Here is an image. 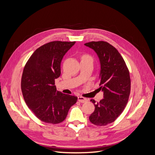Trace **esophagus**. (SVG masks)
Wrapping results in <instances>:
<instances>
[{
	"instance_id": "34e87169",
	"label": "esophagus",
	"mask_w": 155,
	"mask_h": 155,
	"mask_svg": "<svg viewBox=\"0 0 155 155\" xmlns=\"http://www.w3.org/2000/svg\"><path fill=\"white\" fill-rule=\"evenodd\" d=\"M78 101L80 102V103H85V102H87L88 101V100L87 99V98L84 97H82V96H79L78 97Z\"/></svg>"
}]
</instances>
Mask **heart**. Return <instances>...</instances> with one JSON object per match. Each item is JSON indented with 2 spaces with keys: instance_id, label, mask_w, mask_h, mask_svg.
I'll use <instances>...</instances> for the list:
<instances>
[{
  "instance_id": "1",
  "label": "heart",
  "mask_w": 155,
  "mask_h": 155,
  "mask_svg": "<svg viewBox=\"0 0 155 155\" xmlns=\"http://www.w3.org/2000/svg\"><path fill=\"white\" fill-rule=\"evenodd\" d=\"M83 58H86V59H91L92 60V58L91 57L90 55H84L83 56Z\"/></svg>"
}]
</instances>
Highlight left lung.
Returning a JSON list of instances; mask_svg holds the SVG:
<instances>
[{"instance_id": "8db88e82", "label": "left lung", "mask_w": 155, "mask_h": 155, "mask_svg": "<svg viewBox=\"0 0 155 155\" xmlns=\"http://www.w3.org/2000/svg\"><path fill=\"white\" fill-rule=\"evenodd\" d=\"M85 45L94 50L100 59V85L104 97L97 103L91 100L95 109L89 120L95 125L105 126L114 122L127 104L130 92L129 71L118 51L107 42L92 41Z\"/></svg>"}]
</instances>
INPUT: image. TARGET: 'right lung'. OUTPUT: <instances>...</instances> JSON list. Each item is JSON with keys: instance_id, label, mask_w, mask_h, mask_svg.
<instances>
[{"instance_id": "right-lung-1", "label": "right lung", "mask_w": 155, "mask_h": 155, "mask_svg": "<svg viewBox=\"0 0 155 155\" xmlns=\"http://www.w3.org/2000/svg\"><path fill=\"white\" fill-rule=\"evenodd\" d=\"M76 42L51 41L37 48L26 63L21 91L27 106L45 123L63 121L78 97L58 91L55 79L61 75V62Z\"/></svg>"}]
</instances>
